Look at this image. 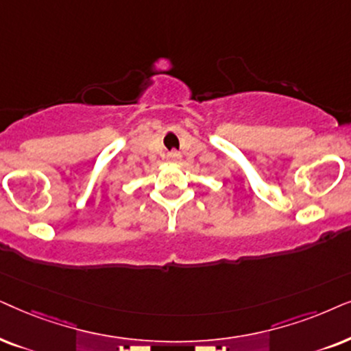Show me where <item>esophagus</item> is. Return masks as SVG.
<instances>
[{
    "label": "esophagus",
    "instance_id": "obj_1",
    "mask_svg": "<svg viewBox=\"0 0 351 351\" xmlns=\"http://www.w3.org/2000/svg\"><path fill=\"white\" fill-rule=\"evenodd\" d=\"M167 157H168V160H170V162H180L181 160V154L176 152V151L170 152Z\"/></svg>",
    "mask_w": 351,
    "mask_h": 351
}]
</instances>
